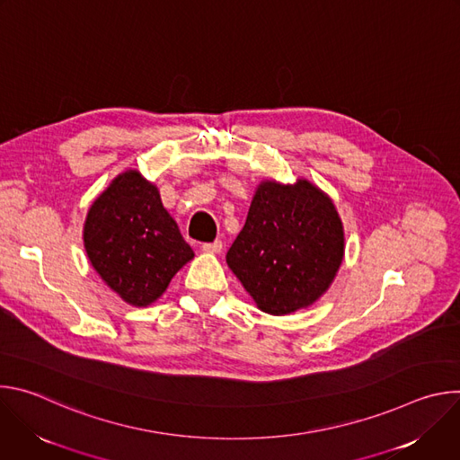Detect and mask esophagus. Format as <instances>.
<instances>
[{"instance_id":"esophagus-1","label":"esophagus","mask_w":460,"mask_h":460,"mask_svg":"<svg viewBox=\"0 0 460 460\" xmlns=\"http://www.w3.org/2000/svg\"><path fill=\"white\" fill-rule=\"evenodd\" d=\"M202 251L204 252H209V254H217L222 251V242L220 240H215V242H208L202 245Z\"/></svg>"}]
</instances>
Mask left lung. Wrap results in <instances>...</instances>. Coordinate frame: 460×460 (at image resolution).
Listing matches in <instances>:
<instances>
[{"mask_svg":"<svg viewBox=\"0 0 460 460\" xmlns=\"http://www.w3.org/2000/svg\"><path fill=\"white\" fill-rule=\"evenodd\" d=\"M344 226L333 200L305 178L260 181L227 266L270 314L313 305L333 284L344 260Z\"/></svg>","mask_w":460,"mask_h":460,"instance_id":"1","label":"left lung"}]
</instances>
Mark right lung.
Segmentation results:
<instances>
[{
  "label": "right lung",
  "instance_id": "add662e5",
  "mask_svg": "<svg viewBox=\"0 0 460 460\" xmlns=\"http://www.w3.org/2000/svg\"><path fill=\"white\" fill-rule=\"evenodd\" d=\"M84 245L100 279L127 304L147 307L194 258L160 190L138 169L118 174L89 208Z\"/></svg>",
  "mask_w": 460,
  "mask_h": 460
}]
</instances>
